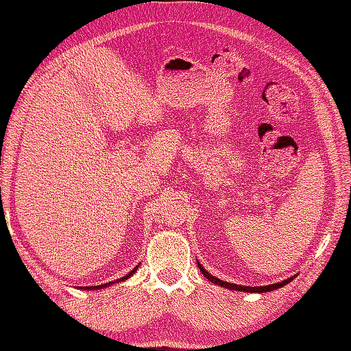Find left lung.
Listing matches in <instances>:
<instances>
[{
  "label": "left lung",
  "instance_id": "1",
  "mask_svg": "<svg viewBox=\"0 0 351 351\" xmlns=\"http://www.w3.org/2000/svg\"><path fill=\"white\" fill-rule=\"evenodd\" d=\"M197 265H198V268H200V271L203 273V276H205L208 280H211L213 284H216V285H219V287H226V289H228V290H238V291H245V293H268V291H273V290L280 289V287H284V285H287V284H290V282L293 280V277H295V276H291V277H289V279H285V280H282V282H277V284H271V285H263V287H244V285L230 284V282H223V280H221V279H217L216 276L209 274L208 271H206L205 268H203V266L200 265V261H197Z\"/></svg>",
  "mask_w": 351,
  "mask_h": 351
}]
</instances>
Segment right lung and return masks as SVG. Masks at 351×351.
I'll return each instance as SVG.
<instances>
[{
	"label": "right lung",
	"mask_w": 351,
	"mask_h": 351,
	"mask_svg": "<svg viewBox=\"0 0 351 351\" xmlns=\"http://www.w3.org/2000/svg\"><path fill=\"white\" fill-rule=\"evenodd\" d=\"M138 266H140V265L135 266V268H134L132 271H130L129 274H125L124 277H121V279H117L114 282H108V284H102V285H96V287H88V289H86V287H83V289H85V290H101V289H106V287H110L112 284H118V282H123V280H125V279H129L130 276H134V273H135V271H137Z\"/></svg>",
	"instance_id": "1"
}]
</instances>
